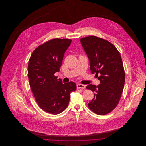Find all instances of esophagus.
I'll return each instance as SVG.
<instances>
[{
  "label": "esophagus",
  "instance_id": "obj_1",
  "mask_svg": "<svg viewBox=\"0 0 146 146\" xmlns=\"http://www.w3.org/2000/svg\"><path fill=\"white\" fill-rule=\"evenodd\" d=\"M76 87L78 89H84L85 88L86 86L83 84H78L76 85Z\"/></svg>",
  "mask_w": 146,
  "mask_h": 146
}]
</instances>
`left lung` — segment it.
<instances>
[{"instance_id": "1", "label": "left lung", "mask_w": 146, "mask_h": 146, "mask_svg": "<svg viewBox=\"0 0 146 146\" xmlns=\"http://www.w3.org/2000/svg\"><path fill=\"white\" fill-rule=\"evenodd\" d=\"M80 42L88 56L92 74H100V84H89L86 89L95 92L88 104L98 115H105L118 105L125 83V72L120 54L111 43L95 36L83 38Z\"/></svg>"}]
</instances>
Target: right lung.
Here are the masks:
<instances>
[{"instance_id":"right-lung-1","label":"right lung","mask_w":146,"mask_h":146,"mask_svg":"<svg viewBox=\"0 0 146 146\" xmlns=\"http://www.w3.org/2000/svg\"><path fill=\"white\" fill-rule=\"evenodd\" d=\"M71 42L67 39L50 40L35 49L28 62V79L35 99L40 108L52 114H60L67 108L70 93L76 90L75 83H63L54 76L60 71Z\"/></svg>"}]
</instances>
